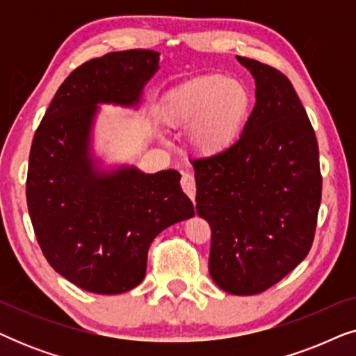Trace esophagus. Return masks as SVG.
<instances>
[{
    "label": "esophagus",
    "mask_w": 356,
    "mask_h": 356,
    "mask_svg": "<svg viewBox=\"0 0 356 356\" xmlns=\"http://www.w3.org/2000/svg\"><path fill=\"white\" fill-rule=\"evenodd\" d=\"M181 188H183V191L188 194V197L194 202V199H196V179H194V175L183 173Z\"/></svg>",
    "instance_id": "34e87169"
}]
</instances>
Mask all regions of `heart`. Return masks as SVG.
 Instances as JSON below:
<instances>
[{
    "instance_id": "obj_1",
    "label": "heart",
    "mask_w": 356,
    "mask_h": 356,
    "mask_svg": "<svg viewBox=\"0 0 356 356\" xmlns=\"http://www.w3.org/2000/svg\"><path fill=\"white\" fill-rule=\"evenodd\" d=\"M251 111V95L241 82L222 74L193 77L167 92L162 120L172 128L191 126L193 147L220 154L240 138Z\"/></svg>"
}]
</instances>
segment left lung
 <instances>
[{"label": "left lung", "mask_w": 356, "mask_h": 356, "mask_svg": "<svg viewBox=\"0 0 356 356\" xmlns=\"http://www.w3.org/2000/svg\"><path fill=\"white\" fill-rule=\"evenodd\" d=\"M256 81V104L232 147L193 160L196 211L211 225L209 272L222 290L256 295L308 256L323 177L313 126L275 67L236 56Z\"/></svg>", "instance_id": "8db88e82"}]
</instances>
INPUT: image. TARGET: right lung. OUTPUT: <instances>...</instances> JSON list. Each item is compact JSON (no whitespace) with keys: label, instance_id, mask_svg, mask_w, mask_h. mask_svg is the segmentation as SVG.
I'll list each match as a JSON object with an SVG mask.
<instances>
[{"label":"right lung","instance_id":"right-lung-1","mask_svg":"<svg viewBox=\"0 0 356 356\" xmlns=\"http://www.w3.org/2000/svg\"><path fill=\"white\" fill-rule=\"evenodd\" d=\"M152 50L111 51L76 67L33 136L27 207L48 264L92 293H124L143 282L150 243L194 216L177 170L100 172L90 157L99 106H133L159 70Z\"/></svg>","mask_w":356,"mask_h":356}]
</instances>
